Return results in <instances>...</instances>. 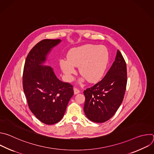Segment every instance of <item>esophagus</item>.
<instances>
[{"label":"esophagus","mask_w":154,"mask_h":154,"mask_svg":"<svg viewBox=\"0 0 154 154\" xmlns=\"http://www.w3.org/2000/svg\"><path fill=\"white\" fill-rule=\"evenodd\" d=\"M74 94H77L80 93V90L79 89H77V88H74Z\"/></svg>","instance_id":"34e87169"}]
</instances>
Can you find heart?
I'll list each match as a JSON object with an SVG mask.
<instances>
[{
	"label": "heart",
	"instance_id": "1",
	"mask_svg": "<svg viewBox=\"0 0 154 154\" xmlns=\"http://www.w3.org/2000/svg\"><path fill=\"white\" fill-rule=\"evenodd\" d=\"M108 52L103 46L86 45L72 49L68 59L60 61V68L71 80L75 74V67H79V72L90 83H96L103 77L108 63Z\"/></svg>",
	"mask_w": 154,
	"mask_h": 154
}]
</instances>
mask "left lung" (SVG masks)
Masks as SVG:
<instances>
[{
    "label": "left lung",
    "mask_w": 154,
    "mask_h": 154,
    "mask_svg": "<svg viewBox=\"0 0 154 154\" xmlns=\"http://www.w3.org/2000/svg\"><path fill=\"white\" fill-rule=\"evenodd\" d=\"M127 82L126 63L118 50L115 60L105 77L83 91L86 117L97 123L112 118L123 100Z\"/></svg>",
    "instance_id": "obj_1"
}]
</instances>
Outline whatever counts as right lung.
I'll list each match as a JSON object with an SVG mask.
<instances>
[{"instance_id": "right-lung-1", "label": "right lung", "mask_w": 154, "mask_h": 154, "mask_svg": "<svg viewBox=\"0 0 154 154\" xmlns=\"http://www.w3.org/2000/svg\"><path fill=\"white\" fill-rule=\"evenodd\" d=\"M60 42V39L39 41L29 52L24 67L23 85L29 108L38 119L48 125L62 119L74 94L71 83L60 80L51 67L41 65Z\"/></svg>"}]
</instances>
